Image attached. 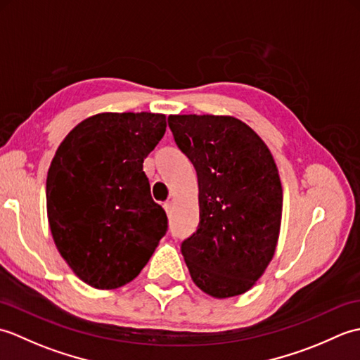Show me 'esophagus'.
<instances>
[{"mask_svg":"<svg viewBox=\"0 0 360 360\" xmlns=\"http://www.w3.org/2000/svg\"><path fill=\"white\" fill-rule=\"evenodd\" d=\"M172 207H173L172 201H167V202L164 204V209H165V212L168 213V215H170V213H172Z\"/></svg>","mask_w":360,"mask_h":360,"instance_id":"1","label":"esophagus"}]
</instances>
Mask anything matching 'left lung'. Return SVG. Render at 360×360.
<instances>
[{"label":"left lung","mask_w":360,"mask_h":360,"mask_svg":"<svg viewBox=\"0 0 360 360\" xmlns=\"http://www.w3.org/2000/svg\"><path fill=\"white\" fill-rule=\"evenodd\" d=\"M168 127L200 187V224L181 244L188 272L212 297L244 294L278 241L283 190L271 151L231 116H168Z\"/></svg>","instance_id":"8db88e82"}]
</instances>
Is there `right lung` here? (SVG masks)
<instances>
[{"mask_svg":"<svg viewBox=\"0 0 360 360\" xmlns=\"http://www.w3.org/2000/svg\"><path fill=\"white\" fill-rule=\"evenodd\" d=\"M164 114L102 112L65 137L46 179L52 238L89 286L114 289L139 275L167 233L143 159L165 134Z\"/></svg>","mask_w":360,"mask_h":360,"instance_id":"add662e5","label":"right lung"}]
</instances>
